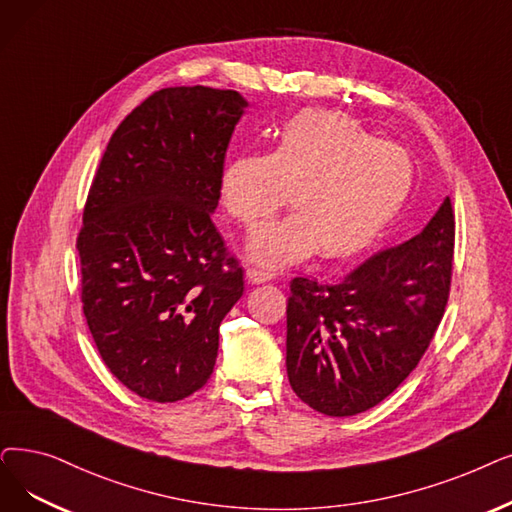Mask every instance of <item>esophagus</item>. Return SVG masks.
Instances as JSON below:
<instances>
[{
	"label": "esophagus",
	"instance_id": "1",
	"mask_svg": "<svg viewBox=\"0 0 512 512\" xmlns=\"http://www.w3.org/2000/svg\"><path fill=\"white\" fill-rule=\"evenodd\" d=\"M274 278L272 272H265V270H257V268H247V280L251 284H263V282H270Z\"/></svg>",
	"mask_w": 512,
	"mask_h": 512
}]
</instances>
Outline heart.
Listing matches in <instances>:
<instances>
[{
	"instance_id": "b5f03b06",
	"label": "heart",
	"mask_w": 512,
	"mask_h": 512,
	"mask_svg": "<svg viewBox=\"0 0 512 512\" xmlns=\"http://www.w3.org/2000/svg\"><path fill=\"white\" fill-rule=\"evenodd\" d=\"M412 184L414 165L402 146L376 140L343 113L314 108L288 121L270 152L232 159L221 173V198L251 230L293 198V215L249 240L255 261L282 268L316 251L328 261L360 255L404 209Z\"/></svg>"
}]
</instances>
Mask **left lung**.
Here are the masks:
<instances>
[{
	"label": "left lung",
	"mask_w": 512,
	"mask_h": 512,
	"mask_svg": "<svg viewBox=\"0 0 512 512\" xmlns=\"http://www.w3.org/2000/svg\"><path fill=\"white\" fill-rule=\"evenodd\" d=\"M454 234L446 198L420 234L374 253L343 280L293 278L286 372L301 402L328 416H353L406 381L448 305Z\"/></svg>",
	"instance_id": "obj_1"
}]
</instances>
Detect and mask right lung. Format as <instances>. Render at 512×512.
Masks as SVG:
<instances>
[{
  "mask_svg": "<svg viewBox=\"0 0 512 512\" xmlns=\"http://www.w3.org/2000/svg\"><path fill=\"white\" fill-rule=\"evenodd\" d=\"M234 90L165 87L119 123L83 207L81 303L106 368L150 402L213 372L242 268L211 221L244 113Z\"/></svg>",
  "mask_w": 512,
  "mask_h": 512,
  "instance_id": "right-lung-1",
  "label": "right lung"
}]
</instances>
